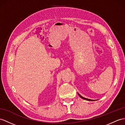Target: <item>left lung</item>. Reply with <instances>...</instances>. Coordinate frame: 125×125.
<instances>
[{
    "mask_svg": "<svg viewBox=\"0 0 125 125\" xmlns=\"http://www.w3.org/2000/svg\"><path fill=\"white\" fill-rule=\"evenodd\" d=\"M78 95H79V96H80L81 98H82V99H84V100H87V101H93V100H90V99H86V98H83V96H82L81 95H80V94H78Z\"/></svg>",
    "mask_w": 125,
    "mask_h": 125,
    "instance_id": "8db88e82",
    "label": "left lung"
}]
</instances>
